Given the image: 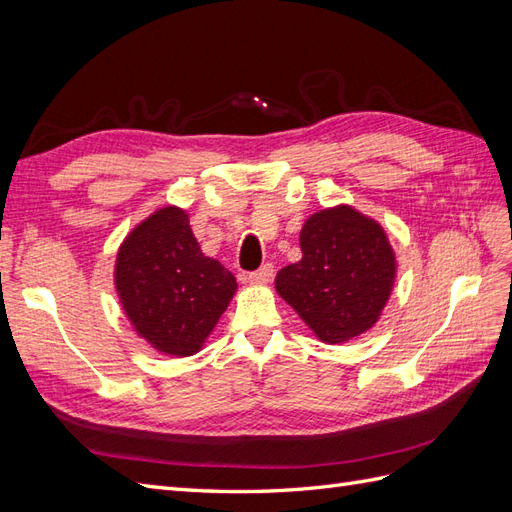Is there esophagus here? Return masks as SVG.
<instances>
[{
    "label": "esophagus",
    "instance_id": "1",
    "mask_svg": "<svg viewBox=\"0 0 512 512\" xmlns=\"http://www.w3.org/2000/svg\"><path fill=\"white\" fill-rule=\"evenodd\" d=\"M271 277H273V267L265 265V267H260L258 271L247 275V282H250L252 286H265V284L271 282Z\"/></svg>",
    "mask_w": 512,
    "mask_h": 512
}]
</instances>
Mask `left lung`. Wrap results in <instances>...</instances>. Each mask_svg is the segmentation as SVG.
Masks as SVG:
<instances>
[{"label":"left lung","instance_id":"obj_1","mask_svg":"<svg viewBox=\"0 0 512 512\" xmlns=\"http://www.w3.org/2000/svg\"><path fill=\"white\" fill-rule=\"evenodd\" d=\"M301 260L275 275V290L324 344H344L378 322L397 275L384 228L350 205L305 220Z\"/></svg>","mask_w":512,"mask_h":512}]
</instances>
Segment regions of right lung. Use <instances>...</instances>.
Returning <instances> with one entry per match:
<instances>
[{
    "label": "right lung",
    "mask_w": 512,
    "mask_h": 512,
    "mask_svg": "<svg viewBox=\"0 0 512 512\" xmlns=\"http://www.w3.org/2000/svg\"><path fill=\"white\" fill-rule=\"evenodd\" d=\"M115 288L134 331L153 350L192 356L235 297L237 280L200 250L188 211L168 205L119 245Z\"/></svg>",
    "instance_id": "right-lung-1"
}]
</instances>
